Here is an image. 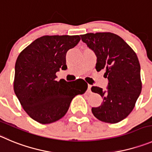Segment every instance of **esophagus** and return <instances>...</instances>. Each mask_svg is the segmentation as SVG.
<instances>
[{
  "label": "esophagus",
  "instance_id": "1",
  "mask_svg": "<svg viewBox=\"0 0 152 152\" xmlns=\"http://www.w3.org/2000/svg\"><path fill=\"white\" fill-rule=\"evenodd\" d=\"M91 85H88V91L91 92Z\"/></svg>",
  "mask_w": 152,
  "mask_h": 152
}]
</instances>
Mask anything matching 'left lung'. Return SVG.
Listing matches in <instances>:
<instances>
[{"mask_svg":"<svg viewBox=\"0 0 152 152\" xmlns=\"http://www.w3.org/2000/svg\"><path fill=\"white\" fill-rule=\"evenodd\" d=\"M80 37L97 57V71L105 69L104 77L108 79L106 90L91 88L103 98L100 106L92 107V113L106 123L122 121L131 113L141 93L138 58L128 44L115 34L89 33Z\"/></svg>","mask_w":152,"mask_h":152,"instance_id":"1","label":"left lung"}]
</instances>
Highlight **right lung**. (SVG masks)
<instances>
[{
  "label": "right lung",
  "instance_id": "1",
  "mask_svg": "<svg viewBox=\"0 0 152 152\" xmlns=\"http://www.w3.org/2000/svg\"><path fill=\"white\" fill-rule=\"evenodd\" d=\"M79 35L43 36L18 55L14 91L24 110L34 121L49 124L66 113L72 100L88 88L83 79L56 81V73L67 68L66 55L79 43Z\"/></svg>",
  "mask_w": 152,
  "mask_h": 152
}]
</instances>
